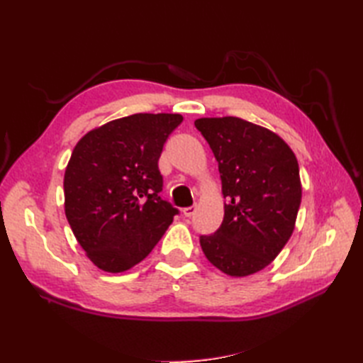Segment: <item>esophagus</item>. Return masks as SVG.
I'll return each instance as SVG.
<instances>
[{
  "label": "esophagus",
  "instance_id": "1",
  "mask_svg": "<svg viewBox=\"0 0 363 363\" xmlns=\"http://www.w3.org/2000/svg\"><path fill=\"white\" fill-rule=\"evenodd\" d=\"M195 212H196V207H195V206H190V207H186V209H184V211H182V213H184V215H186V217H187V218H190V217H194V215H195Z\"/></svg>",
  "mask_w": 363,
  "mask_h": 363
}]
</instances>
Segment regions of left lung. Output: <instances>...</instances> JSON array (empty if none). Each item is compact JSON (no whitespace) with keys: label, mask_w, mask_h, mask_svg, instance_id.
Returning <instances> with one entry per match:
<instances>
[{"label":"left lung","mask_w":363,"mask_h":363,"mask_svg":"<svg viewBox=\"0 0 363 363\" xmlns=\"http://www.w3.org/2000/svg\"><path fill=\"white\" fill-rule=\"evenodd\" d=\"M195 126L218 162L225 217L199 237L213 267L229 276L272 264L295 229L301 204L299 167L282 138L237 117L198 118Z\"/></svg>","instance_id":"1"}]
</instances>
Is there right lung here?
Listing matches in <instances>:
<instances>
[{
	"instance_id": "right-lung-1",
	"label": "right lung",
	"mask_w": 363,
	"mask_h": 363,
	"mask_svg": "<svg viewBox=\"0 0 363 363\" xmlns=\"http://www.w3.org/2000/svg\"><path fill=\"white\" fill-rule=\"evenodd\" d=\"M179 113H134L76 143L64 177L65 215L87 257L107 273L142 262L179 211L160 198L159 157Z\"/></svg>"
}]
</instances>
